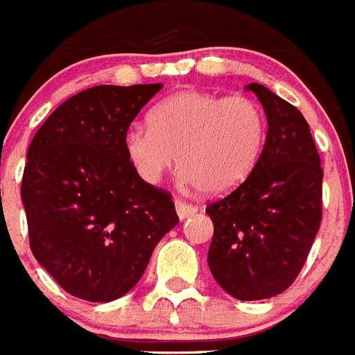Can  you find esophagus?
<instances>
[{
  "mask_svg": "<svg viewBox=\"0 0 355 355\" xmlns=\"http://www.w3.org/2000/svg\"><path fill=\"white\" fill-rule=\"evenodd\" d=\"M175 211H177V214L180 220H186V218H189V216L195 214V212L198 211V207L191 205V203L182 202V200H175Z\"/></svg>",
  "mask_w": 355,
  "mask_h": 355,
  "instance_id": "34e87169",
  "label": "esophagus"
}]
</instances>
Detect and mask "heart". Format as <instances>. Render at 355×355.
I'll use <instances>...</instances> for the list:
<instances>
[{"label": "heart", "mask_w": 355, "mask_h": 355, "mask_svg": "<svg viewBox=\"0 0 355 355\" xmlns=\"http://www.w3.org/2000/svg\"><path fill=\"white\" fill-rule=\"evenodd\" d=\"M264 139L266 118L257 101L191 89L157 103L148 126H130L123 144L146 184H157L175 157L180 184L221 195L250 175Z\"/></svg>", "instance_id": "b5f03b06"}]
</instances>
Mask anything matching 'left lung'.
I'll list each match as a JSON object with an SVG mask.
<instances>
[{"mask_svg":"<svg viewBox=\"0 0 355 355\" xmlns=\"http://www.w3.org/2000/svg\"><path fill=\"white\" fill-rule=\"evenodd\" d=\"M268 134L257 164L241 186L205 212L214 223L207 263L216 282L237 300H263L297 279L322 221L318 150L297 107L261 84Z\"/></svg>","mask_w":355,"mask_h":355,"instance_id":"left-lung-1","label":"left lung"}]
</instances>
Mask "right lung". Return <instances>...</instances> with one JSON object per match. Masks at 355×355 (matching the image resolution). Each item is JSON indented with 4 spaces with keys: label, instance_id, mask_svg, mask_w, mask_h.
<instances>
[{
    "label": "right lung",
    "instance_id": "add662e5",
    "mask_svg": "<svg viewBox=\"0 0 355 355\" xmlns=\"http://www.w3.org/2000/svg\"><path fill=\"white\" fill-rule=\"evenodd\" d=\"M160 89H85L57 107L30 143L21 184L30 248L73 297H123L178 223L171 195L141 180L123 144Z\"/></svg>",
    "mask_w": 355,
    "mask_h": 355
}]
</instances>
